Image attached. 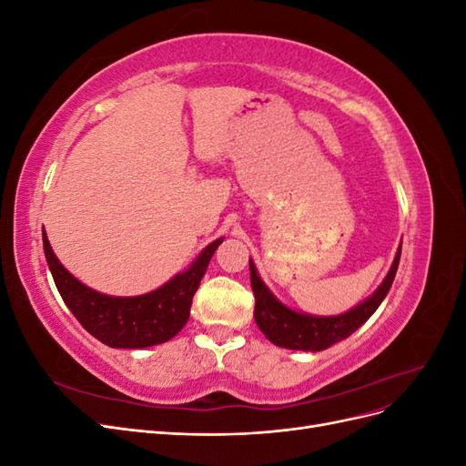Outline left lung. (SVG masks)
Returning a JSON list of instances; mask_svg holds the SVG:
<instances>
[{
  "label": "left lung",
  "mask_w": 466,
  "mask_h": 466,
  "mask_svg": "<svg viewBox=\"0 0 466 466\" xmlns=\"http://www.w3.org/2000/svg\"><path fill=\"white\" fill-rule=\"evenodd\" d=\"M400 260V248L390 266L387 278L383 279L371 298L360 303L358 307L350 309L344 315L336 317H313L305 313H295L293 309L279 303L272 291L264 286L252 260H248L250 268V288L255 293V320L262 334L272 344L288 350H303V351H322L332 344L346 340V338L356 332L361 324L368 320L387 298V293L392 286L394 274H397Z\"/></svg>",
  "instance_id": "left-lung-1"
}]
</instances>
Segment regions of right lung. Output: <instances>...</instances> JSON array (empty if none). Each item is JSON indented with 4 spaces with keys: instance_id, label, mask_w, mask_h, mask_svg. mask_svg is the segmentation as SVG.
<instances>
[{
    "instance_id": "1",
    "label": "right lung",
    "mask_w": 466,
    "mask_h": 466,
    "mask_svg": "<svg viewBox=\"0 0 466 466\" xmlns=\"http://www.w3.org/2000/svg\"><path fill=\"white\" fill-rule=\"evenodd\" d=\"M223 238L208 245L187 272L177 274L165 286L136 298H112L83 286L56 258L42 231L46 262L64 303L96 340L110 348H147L177 336L190 317L192 298L206 274V268Z\"/></svg>"
}]
</instances>
